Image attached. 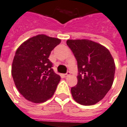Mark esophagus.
<instances>
[{
	"label": "esophagus",
	"instance_id": "obj_1",
	"mask_svg": "<svg viewBox=\"0 0 127 127\" xmlns=\"http://www.w3.org/2000/svg\"><path fill=\"white\" fill-rule=\"evenodd\" d=\"M70 76V72H69V71L67 72V74H65L64 75V76L65 78H67V77H68V76Z\"/></svg>",
	"mask_w": 127,
	"mask_h": 127
}]
</instances>
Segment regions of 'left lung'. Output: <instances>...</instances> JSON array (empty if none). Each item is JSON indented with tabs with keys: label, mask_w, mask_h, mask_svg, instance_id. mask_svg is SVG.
Returning <instances> with one entry per match:
<instances>
[{
	"label": "left lung",
	"mask_w": 127,
	"mask_h": 127,
	"mask_svg": "<svg viewBox=\"0 0 127 127\" xmlns=\"http://www.w3.org/2000/svg\"><path fill=\"white\" fill-rule=\"evenodd\" d=\"M67 45L77 60V85L71 88L76 102L91 106L98 103L114 82L115 64L109 50L89 39H68Z\"/></svg>",
	"instance_id": "8db88e82"
}]
</instances>
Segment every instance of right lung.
I'll return each mask as SVG.
<instances>
[{
	"label": "right lung",
	"instance_id": "right-lung-1",
	"mask_svg": "<svg viewBox=\"0 0 127 127\" xmlns=\"http://www.w3.org/2000/svg\"><path fill=\"white\" fill-rule=\"evenodd\" d=\"M61 39L43 34L24 41L16 51L11 74L19 92L27 100L42 103L54 94L60 76L48 59Z\"/></svg>",
	"mask_w": 127,
	"mask_h": 127
}]
</instances>
